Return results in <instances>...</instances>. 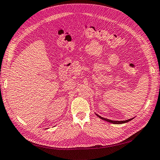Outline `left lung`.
Here are the masks:
<instances>
[{"label":"left lung","instance_id":"1","mask_svg":"<svg viewBox=\"0 0 160 160\" xmlns=\"http://www.w3.org/2000/svg\"><path fill=\"white\" fill-rule=\"evenodd\" d=\"M96 115L99 117L100 119H102L103 120H104V121H106L108 122H110V123H113V124H122V123H127L128 122L130 121H131L132 119H133L134 118H132V119H129L128 120H125V121H114V120H110V119H106V118H103V117L99 116V115H97V114H96Z\"/></svg>","mask_w":160,"mask_h":160}]
</instances>
